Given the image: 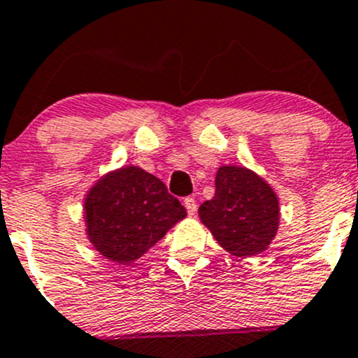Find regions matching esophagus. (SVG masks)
Returning <instances> with one entry per match:
<instances>
[{"mask_svg": "<svg viewBox=\"0 0 358 358\" xmlns=\"http://www.w3.org/2000/svg\"><path fill=\"white\" fill-rule=\"evenodd\" d=\"M183 204H185L187 213H189L190 216H194L195 210H197V202H195V199H192V197H185V199H183Z\"/></svg>", "mask_w": 358, "mask_h": 358, "instance_id": "obj_1", "label": "esophagus"}]
</instances>
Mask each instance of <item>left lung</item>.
<instances>
[{
    "mask_svg": "<svg viewBox=\"0 0 358 358\" xmlns=\"http://www.w3.org/2000/svg\"><path fill=\"white\" fill-rule=\"evenodd\" d=\"M201 221L229 254L255 255L266 250L280 223L273 189L247 168L221 166L216 194L199 208Z\"/></svg>",
    "mask_w": 358,
    "mask_h": 358,
    "instance_id": "left-lung-1",
    "label": "left lung"
}]
</instances>
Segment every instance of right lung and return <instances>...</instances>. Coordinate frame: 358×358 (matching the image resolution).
Masks as SVG:
<instances>
[{
    "label": "right lung",
    "instance_id": "obj_1",
    "mask_svg": "<svg viewBox=\"0 0 358 358\" xmlns=\"http://www.w3.org/2000/svg\"><path fill=\"white\" fill-rule=\"evenodd\" d=\"M185 216V208L166 185L137 166L106 175L85 199L89 240L118 264L145 254Z\"/></svg>",
    "mask_w": 358,
    "mask_h": 358
}]
</instances>
